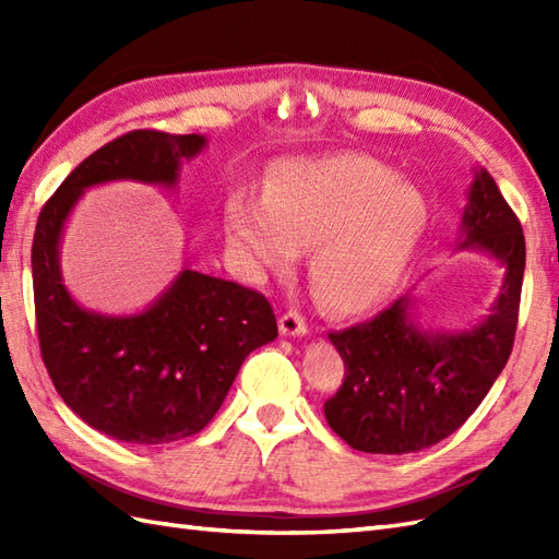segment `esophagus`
Instances as JSON below:
<instances>
[{
    "mask_svg": "<svg viewBox=\"0 0 559 559\" xmlns=\"http://www.w3.org/2000/svg\"><path fill=\"white\" fill-rule=\"evenodd\" d=\"M281 334L283 336H302L307 334V322L302 314L295 310H288L286 314H281Z\"/></svg>",
    "mask_w": 559,
    "mask_h": 559,
    "instance_id": "esophagus-1",
    "label": "esophagus"
}]
</instances>
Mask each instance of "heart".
I'll list each match as a JSON object with an SVG mask.
<instances>
[{
	"label": "heart",
	"instance_id": "b5f03b06",
	"mask_svg": "<svg viewBox=\"0 0 559 559\" xmlns=\"http://www.w3.org/2000/svg\"><path fill=\"white\" fill-rule=\"evenodd\" d=\"M233 245L259 271L283 269L310 249V281L319 305L353 314L386 295L425 225L423 197L365 156L283 163L264 204L235 197L228 204Z\"/></svg>",
	"mask_w": 559,
	"mask_h": 559
}]
</instances>
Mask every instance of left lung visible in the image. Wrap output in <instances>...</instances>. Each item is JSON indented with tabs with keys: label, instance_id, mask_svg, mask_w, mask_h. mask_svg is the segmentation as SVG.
<instances>
[{
	"label": "left lung",
	"instance_id": "obj_1",
	"mask_svg": "<svg viewBox=\"0 0 559 559\" xmlns=\"http://www.w3.org/2000/svg\"><path fill=\"white\" fill-rule=\"evenodd\" d=\"M461 247L483 249L507 271L500 298L478 326L451 334L423 331L406 295L370 322L329 334L346 377L324 403V415L348 447L411 454L442 442L468 420L504 370L519 322L526 240L516 213L483 168L463 211Z\"/></svg>",
	"mask_w": 559,
	"mask_h": 559
}]
</instances>
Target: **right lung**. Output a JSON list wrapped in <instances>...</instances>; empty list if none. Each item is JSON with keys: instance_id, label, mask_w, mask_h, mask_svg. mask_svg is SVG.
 <instances>
[{"instance_id": "right-lung-1", "label": "right lung", "mask_w": 559, "mask_h": 559, "mask_svg": "<svg viewBox=\"0 0 559 559\" xmlns=\"http://www.w3.org/2000/svg\"><path fill=\"white\" fill-rule=\"evenodd\" d=\"M199 134L136 129L79 163L43 206L33 235L40 355L57 394L93 430L129 444H168L211 423L254 348L278 336L264 295L185 269L148 310H83L59 271V237L83 189L112 180L173 187Z\"/></svg>"}]
</instances>
